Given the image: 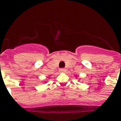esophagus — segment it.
Segmentation results:
<instances>
[{
  "label": "esophagus",
  "mask_w": 121,
  "mask_h": 121,
  "mask_svg": "<svg viewBox=\"0 0 121 121\" xmlns=\"http://www.w3.org/2000/svg\"><path fill=\"white\" fill-rule=\"evenodd\" d=\"M59 71L60 72V73H65V72L66 71V69H65V68H60V69H59Z\"/></svg>",
  "instance_id": "1"
}]
</instances>
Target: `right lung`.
<instances>
[{
	"mask_svg": "<svg viewBox=\"0 0 121 121\" xmlns=\"http://www.w3.org/2000/svg\"><path fill=\"white\" fill-rule=\"evenodd\" d=\"M48 78H49V77H48ZM44 82H46V81H44Z\"/></svg>",
	"mask_w": 121,
	"mask_h": 121,
	"instance_id": "add662e5",
	"label": "right lung"
}]
</instances>
